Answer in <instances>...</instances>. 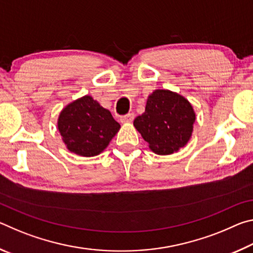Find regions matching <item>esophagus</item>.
I'll list each match as a JSON object with an SVG mask.
<instances>
[{"mask_svg": "<svg viewBox=\"0 0 253 253\" xmlns=\"http://www.w3.org/2000/svg\"><path fill=\"white\" fill-rule=\"evenodd\" d=\"M134 118H135V115L132 113H129V114L125 115V116H122L121 122L122 123H131L132 121H134Z\"/></svg>", "mask_w": 253, "mask_h": 253, "instance_id": "34e87169", "label": "esophagus"}]
</instances>
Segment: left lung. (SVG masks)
<instances>
[{"label": "left lung", "instance_id": "8db88e82", "mask_svg": "<svg viewBox=\"0 0 253 253\" xmlns=\"http://www.w3.org/2000/svg\"><path fill=\"white\" fill-rule=\"evenodd\" d=\"M194 122L190 101L176 92L157 89L148 96L145 113L135 118L134 126L154 153L169 155L187 144Z\"/></svg>", "mask_w": 253, "mask_h": 253}]
</instances>
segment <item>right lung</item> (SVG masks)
<instances>
[{
    "label": "right lung",
    "instance_id": "add662e5",
    "mask_svg": "<svg viewBox=\"0 0 253 253\" xmlns=\"http://www.w3.org/2000/svg\"><path fill=\"white\" fill-rule=\"evenodd\" d=\"M119 128L121 125L110 111L91 96H84L70 102L58 118V129L67 148L84 157L99 155Z\"/></svg>",
    "mask_w": 253,
    "mask_h": 253
}]
</instances>
